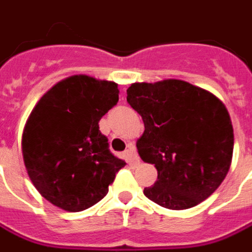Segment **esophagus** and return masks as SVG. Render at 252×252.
I'll use <instances>...</instances> for the list:
<instances>
[{"label": "esophagus", "mask_w": 252, "mask_h": 252, "mask_svg": "<svg viewBox=\"0 0 252 252\" xmlns=\"http://www.w3.org/2000/svg\"><path fill=\"white\" fill-rule=\"evenodd\" d=\"M125 157H126V161L129 162V163H137L138 162V157H137V153H136V148H134V146L127 147L126 153H125Z\"/></svg>", "instance_id": "1"}]
</instances>
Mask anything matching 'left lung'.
I'll return each instance as SVG.
<instances>
[{
  "instance_id": "8db88e82",
  "label": "left lung",
  "mask_w": 252,
  "mask_h": 252,
  "mask_svg": "<svg viewBox=\"0 0 252 252\" xmlns=\"http://www.w3.org/2000/svg\"><path fill=\"white\" fill-rule=\"evenodd\" d=\"M129 105L141 115L138 155L154 163L158 179L144 195L168 209L195 207L217 190L229 172L233 126L222 101L183 80L134 83Z\"/></svg>"
}]
</instances>
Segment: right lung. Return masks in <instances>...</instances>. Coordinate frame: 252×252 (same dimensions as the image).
I'll return each instance as SVG.
<instances>
[{
	"label": "right lung",
	"mask_w": 252,
	"mask_h": 252,
	"mask_svg": "<svg viewBox=\"0 0 252 252\" xmlns=\"http://www.w3.org/2000/svg\"><path fill=\"white\" fill-rule=\"evenodd\" d=\"M119 101L118 84L72 76L55 84L29 116L22 153L45 200L69 212L93 207L126 165L109 151L98 122Z\"/></svg>",
	"instance_id": "1"
}]
</instances>
